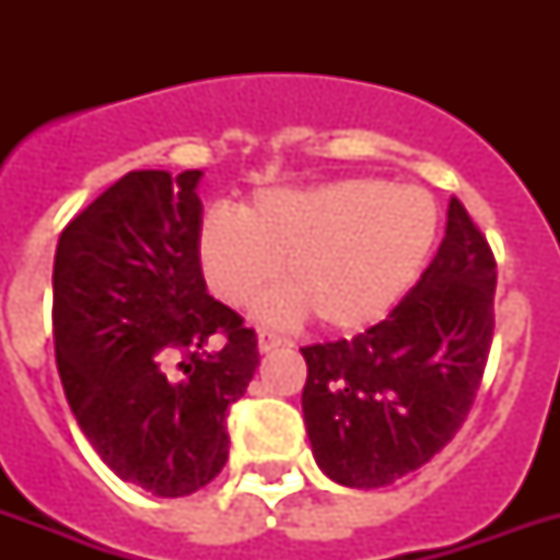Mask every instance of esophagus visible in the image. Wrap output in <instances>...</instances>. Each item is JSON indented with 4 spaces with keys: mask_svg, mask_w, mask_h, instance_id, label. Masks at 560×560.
<instances>
[{
    "mask_svg": "<svg viewBox=\"0 0 560 560\" xmlns=\"http://www.w3.org/2000/svg\"><path fill=\"white\" fill-rule=\"evenodd\" d=\"M284 337H279V334H272V331H258V351L261 354H267V351L272 349H279V346H284Z\"/></svg>",
    "mask_w": 560,
    "mask_h": 560,
    "instance_id": "34e87169",
    "label": "esophagus"
}]
</instances>
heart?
Here are the masks:
<instances>
[{
    "instance_id": "heart-1",
    "label": "heart",
    "mask_w": 560,
    "mask_h": 560,
    "mask_svg": "<svg viewBox=\"0 0 560 560\" xmlns=\"http://www.w3.org/2000/svg\"><path fill=\"white\" fill-rule=\"evenodd\" d=\"M439 211L416 186L334 179L255 194L241 214L211 209L197 232L206 284L229 307L264 305L272 323L307 311L331 331H358L395 307L433 249Z\"/></svg>"
}]
</instances>
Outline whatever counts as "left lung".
I'll return each instance as SVG.
<instances>
[{
	"label": "left lung",
	"mask_w": 560,
	"mask_h": 560,
	"mask_svg": "<svg viewBox=\"0 0 560 560\" xmlns=\"http://www.w3.org/2000/svg\"><path fill=\"white\" fill-rule=\"evenodd\" d=\"M497 264L456 197L439 253L383 323L305 346L302 412L316 465L381 488L433 459L468 418L494 334Z\"/></svg>",
	"instance_id": "left-lung-1"
}]
</instances>
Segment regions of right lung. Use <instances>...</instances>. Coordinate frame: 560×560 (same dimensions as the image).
Wrapping results in <instances>:
<instances>
[{
	"instance_id": "add662e5",
	"label": "right lung",
	"mask_w": 560,
	"mask_h": 560,
	"mask_svg": "<svg viewBox=\"0 0 560 560\" xmlns=\"http://www.w3.org/2000/svg\"><path fill=\"white\" fill-rule=\"evenodd\" d=\"M202 171H130L69 220L55 253V358L83 435L156 497L209 486L258 340L209 296L197 258Z\"/></svg>"
}]
</instances>
